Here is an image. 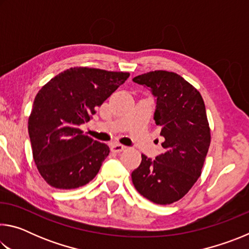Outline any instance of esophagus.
<instances>
[{
  "label": "esophagus",
  "mask_w": 249,
  "mask_h": 249,
  "mask_svg": "<svg viewBox=\"0 0 249 249\" xmlns=\"http://www.w3.org/2000/svg\"><path fill=\"white\" fill-rule=\"evenodd\" d=\"M126 149V146L119 144V142H114V144L111 145V150L114 151V153H121Z\"/></svg>",
  "instance_id": "esophagus-1"
}]
</instances>
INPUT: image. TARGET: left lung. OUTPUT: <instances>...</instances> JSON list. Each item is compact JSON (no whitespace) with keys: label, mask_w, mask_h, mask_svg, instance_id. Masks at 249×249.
Masks as SVG:
<instances>
[{"label":"left lung","mask_w":249,"mask_h":249,"mask_svg":"<svg viewBox=\"0 0 249 249\" xmlns=\"http://www.w3.org/2000/svg\"><path fill=\"white\" fill-rule=\"evenodd\" d=\"M133 81L149 88L157 99L154 120L165 138L163 153L155 160L142 155L140 167L132 172L133 183L154 203L171 204L201 176L211 142L204 101L192 84L169 71H150Z\"/></svg>","instance_id":"1"}]
</instances>
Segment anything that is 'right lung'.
Here are the masks:
<instances>
[{
	"label": "right lung",
	"instance_id": "obj_1",
	"mask_svg": "<svg viewBox=\"0 0 249 249\" xmlns=\"http://www.w3.org/2000/svg\"><path fill=\"white\" fill-rule=\"evenodd\" d=\"M128 72L88 67L65 70L37 93L28 119L33 157L49 185L70 190L98 175L109 148L84 135L80 125L95 114Z\"/></svg>",
	"mask_w": 249,
	"mask_h": 249
}]
</instances>
